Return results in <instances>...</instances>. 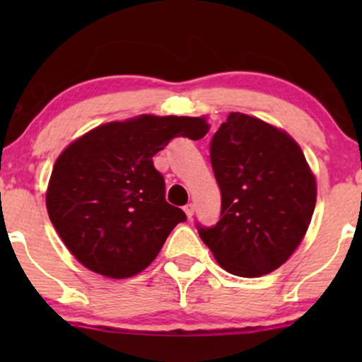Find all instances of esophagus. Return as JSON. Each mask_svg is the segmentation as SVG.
I'll return each mask as SVG.
<instances>
[{
  "mask_svg": "<svg viewBox=\"0 0 362 362\" xmlns=\"http://www.w3.org/2000/svg\"><path fill=\"white\" fill-rule=\"evenodd\" d=\"M184 211H185V214H187V218H192L194 216V213H195V206L194 204H187L185 207H184Z\"/></svg>",
  "mask_w": 362,
  "mask_h": 362,
  "instance_id": "obj_1",
  "label": "esophagus"
}]
</instances>
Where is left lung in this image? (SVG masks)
Instances as JSON below:
<instances>
[{"mask_svg":"<svg viewBox=\"0 0 362 362\" xmlns=\"http://www.w3.org/2000/svg\"><path fill=\"white\" fill-rule=\"evenodd\" d=\"M211 165L221 190V218L197 224L224 271L259 277L281 267L308 230L317 182L288 132L231 112L211 139Z\"/></svg>","mask_w":362,"mask_h":362,"instance_id":"left-lung-1","label":"left lung"}]
</instances>
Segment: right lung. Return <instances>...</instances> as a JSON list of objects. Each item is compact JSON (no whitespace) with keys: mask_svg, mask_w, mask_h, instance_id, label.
Wrapping results in <instances>:
<instances>
[{"mask_svg":"<svg viewBox=\"0 0 362 362\" xmlns=\"http://www.w3.org/2000/svg\"><path fill=\"white\" fill-rule=\"evenodd\" d=\"M206 117L139 115L91 129L54 163L45 204L68 250L112 279L144 271L170 231L185 221L165 201V178L153 156L170 139H201Z\"/></svg>","mask_w":362,"mask_h":362,"instance_id":"obj_1","label":"right lung"}]
</instances>
